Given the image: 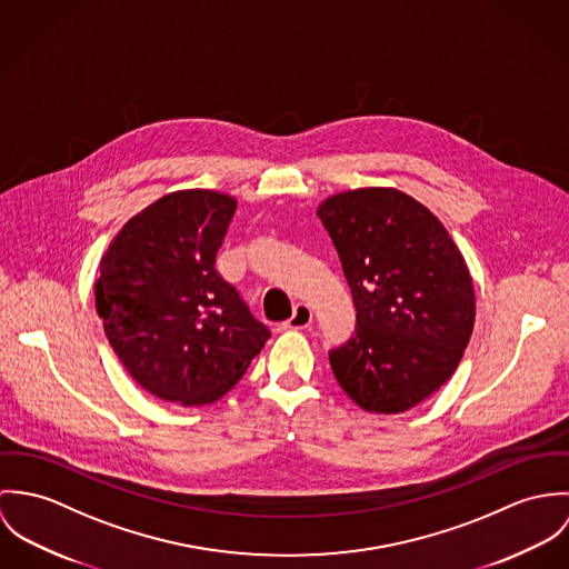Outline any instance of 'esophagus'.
I'll use <instances>...</instances> for the list:
<instances>
[{"label":"esophagus","mask_w":569,"mask_h":569,"mask_svg":"<svg viewBox=\"0 0 569 569\" xmlns=\"http://www.w3.org/2000/svg\"><path fill=\"white\" fill-rule=\"evenodd\" d=\"M312 325V310L306 303L295 306V315L290 316V320L283 325L286 329H306Z\"/></svg>","instance_id":"34e87169"}]
</instances>
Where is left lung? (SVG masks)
<instances>
[{
  "label": "left lung",
  "instance_id": "8db88e82",
  "mask_svg": "<svg viewBox=\"0 0 569 569\" xmlns=\"http://www.w3.org/2000/svg\"><path fill=\"white\" fill-rule=\"evenodd\" d=\"M316 213L356 306L331 371L367 412H406L453 376L469 345L476 295L465 257L428 207L392 188L342 191Z\"/></svg>",
  "mask_w": 569,
  "mask_h": 569
}]
</instances>
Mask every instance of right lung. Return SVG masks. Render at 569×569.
Listing matches in <instances>:
<instances>
[{
    "instance_id": "right-lung-1",
    "label": "right lung",
    "mask_w": 569,
    "mask_h": 569,
    "mask_svg": "<svg viewBox=\"0 0 569 569\" xmlns=\"http://www.w3.org/2000/svg\"><path fill=\"white\" fill-rule=\"evenodd\" d=\"M236 207L220 191H172L130 218L100 261L104 333L130 378L163 401H218L270 338L216 270Z\"/></svg>"
}]
</instances>
